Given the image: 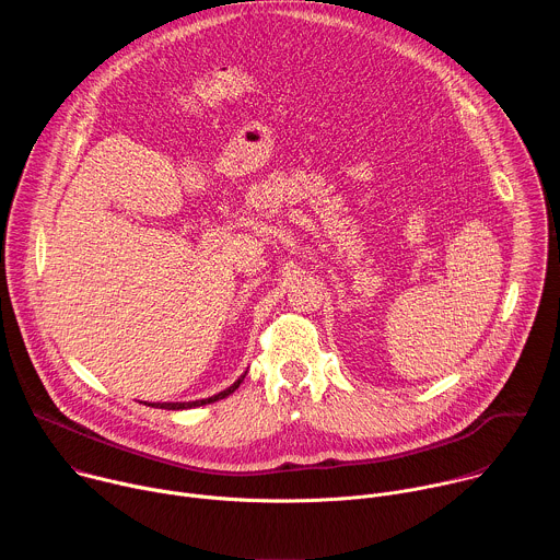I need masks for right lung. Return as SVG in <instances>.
<instances>
[{"instance_id": "right-lung-1", "label": "right lung", "mask_w": 560, "mask_h": 560, "mask_svg": "<svg viewBox=\"0 0 560 560\" xmlns=\"http://www.w3.org/2000/svg\"><path fill=\"white\" fill-rule=\"evenodd\" d=\"M248 372V370H246ZM246 372L238 376L230 387H225V389H221L219 394H212V396H208V398H199V401H175V404H145V406H150V408H162V410H190V408H199V406H208V404H214V401H219V398H225L228 394H232L238 385H242V381L246 378Z\"/></svg>"}]
</instances>
